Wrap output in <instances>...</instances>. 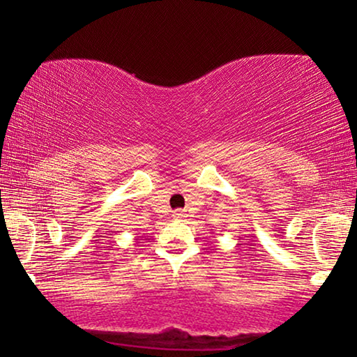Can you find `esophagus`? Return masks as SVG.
Instances as JSON below:
<instances>
[{"mask_svg":"<svg viewBox=\"0 0 357 357\" xmlns=\"http://www.w3.org/2000/svg\"><path fill=\"white\" fill-rule=\"evenodd\" d=\"M174 217H176V219H183V217H185V213L184 211L178 209V211H174Z\"/></svg>","mask_w":357,"mask_h":357,"instance_id":"1","label":"esophagus"}]
</instances>
